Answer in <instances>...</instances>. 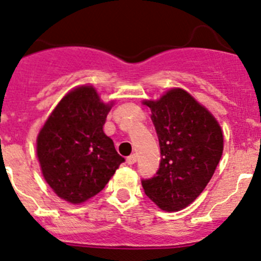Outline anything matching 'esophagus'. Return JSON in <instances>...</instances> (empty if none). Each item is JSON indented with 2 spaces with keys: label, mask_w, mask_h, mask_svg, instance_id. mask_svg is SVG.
<instances>
[{
  "label": "esophagus",
  "mask_w": 261,
  "mask_h": 261,
  "mask_svg": "<svg viewBox=\"0 0 261 261\" xmlns=\"http://www.w3.org/2000/svg\"><path fill=\"white\" fill-rule=\"evenodd\" d=\"M126 162H127V164H134L136 162V155L135 154H131V155H128L127 158H126Z\"/></svg>",
  "instance_id": "1"
}]
</instances>
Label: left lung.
Returning <instances> with one entry per match:
<instances>
[{"mask_svg":"<svg viewBox=\"0 0 261 261\" xmlns=\"http://www.w3.org/2000/svg\"><path fill=\"white\" fill-rule=\"evenodd\" d=\"M145 105L151 111L162 158L155 174L141 179V185L159 208L179 211L211 181L223 153V134L212 113L182 89Z\"/></svg>","mask_w":261,"mask_h":261,"instance_id":"obj_1","label":"left lung"}]
</instances>
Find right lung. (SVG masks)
<instances>
[{
    "instance_id": "add662e5",
    "label": "right lung",
    "mask_w": 261,
    "mask_h": 261,
    "mask_svg": "<svg viewBox=\"0 0 261 261\" xmlns=\"http://www.w3.org/2000/svg\"><path fill=\"white\" fill-rule=\"evenodd\" d=\"M110 110L94 88L80 87L62 98L40 130L42 173L63 200L80 204L97 195L125 162L103 133Z\"/></svg>"
}]
</instances>
